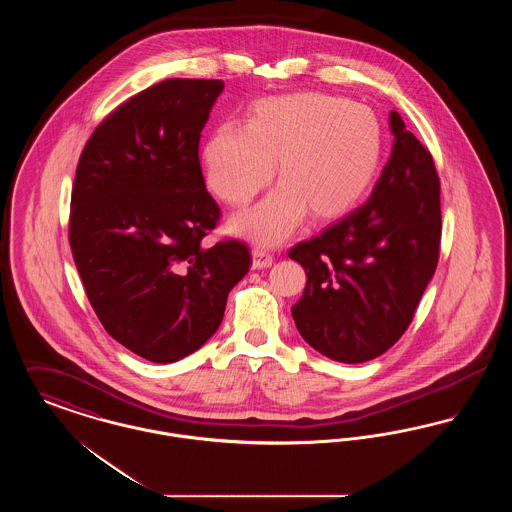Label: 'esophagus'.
<instances>
[{"label": "esophagus", "mask_w": 512, "mask_h": 512, "mask_svg": "<svg viewBox=\"0 0 512 512\" xmlns=\"http://www.w3.org/2000/svg\"><path fill=\"white\" fill-rule=\"evenodd\" d=\"M272 255L263 247H253V268H267L272 265Z\"/></svg>", "instance_id": "obj_1"}]
</instances>
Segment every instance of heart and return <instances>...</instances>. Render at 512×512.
Here are the masks:
<instances>
[{
	"instance_id": "1",
	"label": "heart",
	"mask_w": 512,
	"mask_h": 512,
	"mask_svg": "<svg viewBox=\"0 0 512 512\" xmlns=\"http://www.w3.org/2000/svg\"><path fill=\"white\" fill-rule=\"evenodd\" d=\"M384 159L376 113L347 99L301 92L259 99L245 126L219 124L201 147L209 190L240 207L276 174L274 192L232 220V230L257 244H278L309 215L349 213L372 190Z\"/></svg>"
}]
</instances>
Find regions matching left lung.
Wrapping results in <instances>:
<instances>
[{"label":"left lung","mask_w":512,"mask_h":512,"mask_svg":"<svg viewBox=\"0 0 512 512\" xmlns=\"http://www.w3.org/2000/svg\"><path fill=\"white\" fill-rule=\"evenodd\" d=\"M390 161L361 207L290 249L307 284L292 307L301 338L357 365L386 353L409 328L438 267L439 178L430 151L397 111Z\"/></svg>","instance_id":"1"}]
</instances>
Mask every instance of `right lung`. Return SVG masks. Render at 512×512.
<instances>
[{
	"label": "right lung",
	"instance_id": "1",
	"mask_svg": "<svg viewBox=\"0 0 512 512\" xmlns=\"http://www.w3.org/2000/svg\"><path fill=\"white\" fill-rule=\"evenodd\" d=\"M222 80L169 78L122 103L84 147L71 197L74 265L103 328L151 363L197 351L251 265L238 240L203 247L219 205L199 138Z\"/></svg>",
	"mask_w": 512,
	"mask_h": 512
}]
</instances>
